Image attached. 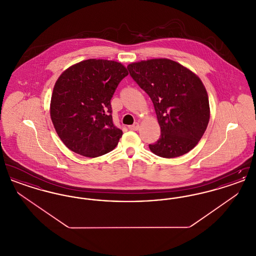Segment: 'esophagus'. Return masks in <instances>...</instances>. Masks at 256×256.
<instances>
[{
	"label": "esophagus",
	"mask_w": 256,
	"mask_h": 256,
	"mask_svg": "<svg viewBox=\"0 0 256 256\" xmlns=\"http://www.w3.org/2000/svg\"><path fill=\"white\" fill-rule=\"evenodd\" d=\"M139 122H134V124H132V126H128V128L130 130H139Z\"/></svg>",
	"instance_id": "esophagus-1"
}]
</instances>
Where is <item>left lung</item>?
I'll use <instances>...</instances> for the list:
<instances>
[{
	"mask_svg": "<svg viewBox=\"0 0 256 256\" xmlns=\"http://www.w3.org/2000/svg\"><path fill=\"white\" fill-rule=\"evenodd\" d=\"M130 74L152 100L160 126L152 152L174 158L194 148L210 118L206 89L200 78L178 62L154 58L128 65Z\"/></svg>",
	"mask_w": 256,
	"mask_h": 256,
	"instance_id": "8db88e82",
	"label": "left lung"
}]
</instances>
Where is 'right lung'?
<instances>
[{"mask_svg":"<svg viewBox=\"0 0 256 256\" xmlns=\"http://www.w3.org/2000/svg\"><path fill=\"white\" fill-rule=\"evenodd\" d=\"M122 63L86 60L61 74L54 86L50 115L64 145L86 158H98L118 145L122 132L112 122L110 100L124 76Z\"/></svg>","mask_w":256,"mask_h":256,"instance_id":"right-lung-1","label":"right lung"}]
</instances>
